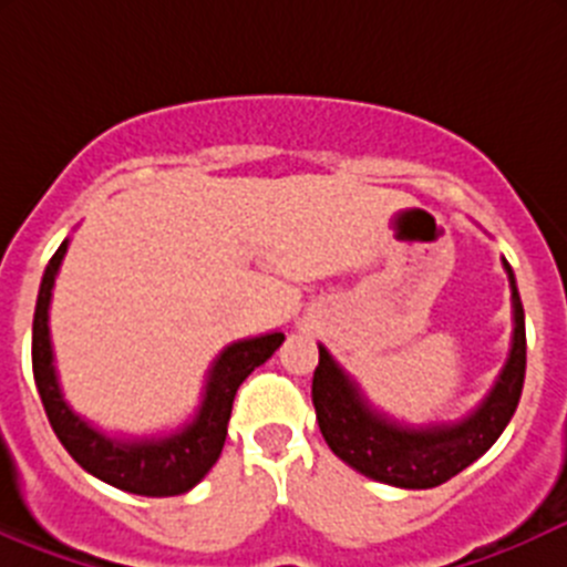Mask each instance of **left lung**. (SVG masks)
<instances>
[{
    "label": "left lung",
    "instance_id": "8db88e82",
    "mask_svg": "<svg viewBox=\"0 0 567 567\" xmlns=\"http://www.w3.org/2000/svg\"><path fill=\"white\" fill-rule=\"evenodd\" d=\"M502 266L507 271L513 299L511 353L488 394L461 420L427 425L394 420L392 414L370 403L359 381L323 346H318L320 359L312 375V403L320 433L337 458L370 480L394 488L420 491L447 483L468 463L488 453L491 444L502 436L511 416L516 414L527 373L522 296L516 288V274L505 257Z\"/></svg>",
    "mask_w": 567,
    "mask_h": 567
}]
</instances>
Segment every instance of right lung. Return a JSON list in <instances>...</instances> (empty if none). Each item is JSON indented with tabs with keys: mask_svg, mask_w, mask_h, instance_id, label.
Returning a JSON list of instances; mask_svg holds the SVG:
<instances>
[{
	"mask_svg": "<svg viewBox=\"0 0 567 567\" xmlns=\"http://www.w3.org/2000/svg\"><path fill=\"white\" fill-rule=\"evenodd\" d=\"M68 244L71 241L65 238L45 266L38 290L35 320H32V373H35L45 416L62 447L93 477L140 496L186 494L219 461L238 386L247 381L251 370L271 359V353L282 346L285 334L268 331V334L230 342L205 373V386L199 392L203 400L197 411L175 431L153 433V436L109 433L71 409L62 394L60 373L54 364L49 307Z\"/></svg>",
	"mask_w": 567,
	"mask_h": 567,
	"instance_id": "1",
	"label": "right lung"
}]
</instances>
